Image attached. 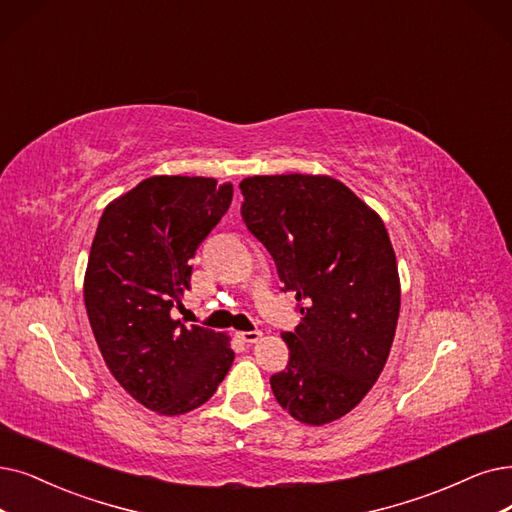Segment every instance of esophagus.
<instances>
[{
    "mask_svg": "<svg viewBox=\"0 0 512 512\" xmlns=\"http://www.w3.org/2000/svg\"><path fill=\"white\" fill-rule=\"evenodd\" d=\"M239 338H241V342H245V344H254V342H258V340L262 338V332H258V330L239 332Z\"/></svg>",
    "mask_w": 512,
    "mask_h": 512,
    "instance_id": "obj_1",
    "label": "esophagus"
}]
</instances>
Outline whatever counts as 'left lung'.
<instances>
[{"label": "left lung", "instance_id": "left-lung-1", "mask_svg": "<svg viewBox=\"0 0 512 512\" xmlns=\"http://www.w3.org/2000/svg\"><path fill=\"white\" fill-rule=\"evenodd\" d=\"M239 189L245 227L302 315L281 334L290 361L271 376L273 395L304 424L338 420L378 380L397 330L401 288L384 222L330 176H252Z\"/></svg>", "mask_w": 512, "mask_h": 512}]
</instances>
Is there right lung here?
I'll use <instances>...</instances> for the list:
<instances>
[{
    "mask_svg": "<svg viewBox=\"0 0 512 512\" xmlns=\"http://www.w3.org/2000/svg\"><path fill=\"white\" fill-rule=\"evenodd\" d=\"M233 185L151 176L105 208L88 258L84 300L115 380L149 410L176 416L206 403L227 376L229 338L174 321L191 258L227 214Z\"/></svg>",
    "mask_w": 512,
    "mask_h": 512,
    "instance_id": "add662e5",
    "label": "right lung"
}]
</instances>
